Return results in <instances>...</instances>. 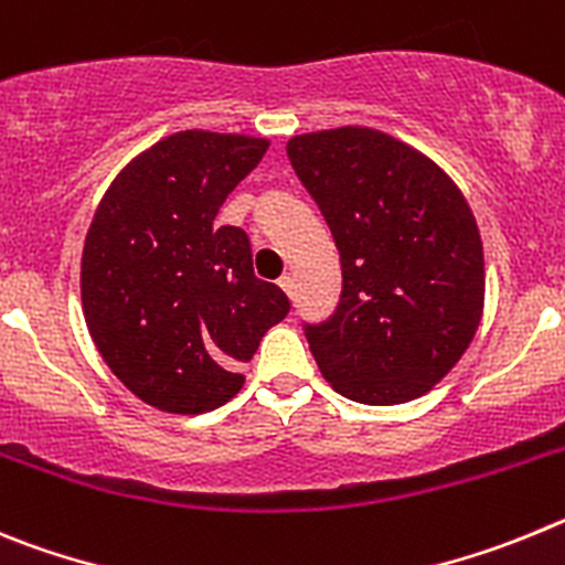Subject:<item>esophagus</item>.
<instances>
[{
  "label": "esophagus",
  "instance_id": "obj_1",
  "mask_svg": "<svg viewBox=\"0 0 565 565\" xmlns=\"http://www.w3.org/2000/svg\"><path fill=\"white\" fill-rule=\"evenodd\" d=\"M278 287H281V289H284V292H287V295H289V298H292V292H295V278H292V276H289V273H284V276H281V278H278Z\"/></svg>",
  "mask_w": 565,
  "mask_h": 565
}]
</instances>
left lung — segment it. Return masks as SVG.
I'll use <instances>...</instances> for the list:
<instances>
[{"label": "left lung", "instance_id": "left-lung-1", "mask_svg": "<svg viewBox=\"0 0 565 565\" xmlns=\"http://www.w3.org/2000/svg\"><path fill=\"white\" fill-rule=\"evenodd\" d=\"M343 267L334 312L303 323L320 374L345 399L399 405L459 363L484 309V253L445 171L363 126L287 143Z\"/></svg>", "mask_w": 565, "mask_h": 565}]
</instances>
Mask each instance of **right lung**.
<instances>
[{
	"label": "right lung",
	"instance_id": "1",
	"mask_svg": "<svg viewBox=\"0 0 565 565\" xmlns=\"http://www.w3.org/2000/svg\"><path fill=\"white\" fill-rule=\"evenodd\" d=\"M267 140L180 131L126 166L100 200L81 258L84 318L100 358L143 403L202 414L238 394V365L287 318L281 287L253 273L250 238L216 225Z\"/></svg>",
	"mask_w": 565,
	"mask_h": 565
}]
</instances>
